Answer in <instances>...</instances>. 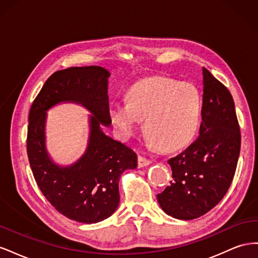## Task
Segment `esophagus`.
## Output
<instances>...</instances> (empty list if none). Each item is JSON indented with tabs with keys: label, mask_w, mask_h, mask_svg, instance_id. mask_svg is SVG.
<instances>
[{
	"label": "esophagus",
	"mask_w": 258,
	"mask_h": 258,
	"mask_svg": "<svg viewBox=\"0 0 258 258\" xmlns=\"http://www.w3.org/2000/svg\"><path fill=\"white\" fill-rule=\"evenodd\" d=\"M151 162H152V161H151L150 159H147V158L143 157V156H141V155H140L139 157H138V166H139V168L146 167V166L150 165Z\"/></svg>",
	"instance_id": "34e87169"
}]
</instances>
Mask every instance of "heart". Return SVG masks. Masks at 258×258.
Here are the masks:
<instances>
[{
	"mask_svg": "<svg viewBox=\"0 0 258 258\" xmlns=\"http://www.w3.org/2000/svg\"><path fill=\"white\" fill-rule=\"evenodd\" d=\"M110 119L118 136H134L140 120L153 146L176 151L196 137L202 117V99L192 83L167 76H153L135 84L127 92V103L114 102Z\"/></svg>",
	"mask_w": 258,
	"mask_h": 258,
	"instance_id": "b5f03b06",
	"label": "heart"
}]
</instances>
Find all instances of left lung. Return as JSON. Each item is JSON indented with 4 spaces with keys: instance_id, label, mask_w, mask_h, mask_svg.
Returning a JSON list of instances; mask_svg holds the SVG:
<instances>
[{
    "instance_id": "left-lung-1",
    "label": "left lung",
    "mask_w": 258,
    "mask_h": 258,
    "mask_svg": "<svg viewBox=\"0 0 258 258\" xmlns=\"http://www.w3.org/2000/svg\"><path fill=\"white\" fill-rule=\"evenodd\" d=\"M200 136L168 160L172 181L157 195L159 206L178 220H194L212 210L235 176L241 134L231 93L206 68Z\"/></svg>"
}]
</instances>
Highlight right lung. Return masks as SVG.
Listing matches in <instances>:
<instances>
[{
    "label": "right lung",
    "instance_id": "1",
    "mask_svg": "<svg viewBox=\"0 0 258 258\" xmlns=\"http://www.w3.org/2000/svg\"><path fill=\"white\" fill-rule=\"evenodd\" d=\"M110 73L98 66L74 67L54 72L45 82L29 113L27 154L35 182L59 213L85 224L111 216L119 204L118 181L136 169V152L103 134L111 124L107 97ZM62 100L82 103L94 114L88 152L71 167L54 165L44 151V112Z\"/></svg>",
    "mask_w": 258,
    "mask_h": 258
}]
</instances>
